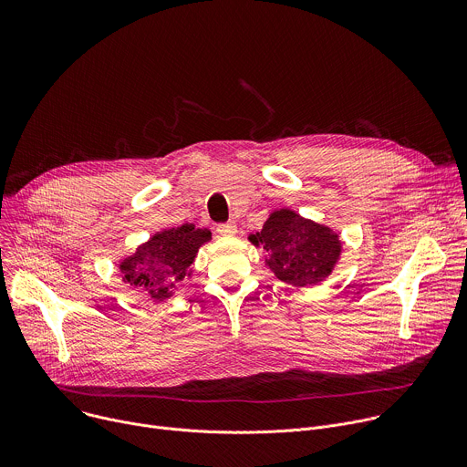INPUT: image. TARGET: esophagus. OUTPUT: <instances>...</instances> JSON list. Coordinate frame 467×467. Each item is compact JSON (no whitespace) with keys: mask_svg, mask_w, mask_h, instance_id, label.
Instances as JSON below:
<instances>
[{"mask_svg":"<svg viewBox=\"0 0 467 467\" xmlns=\"http://www.w3.org/2000/svg\"><path fill=\"white\" fill-rule=\"evenodd\" d=\"M216 231H218L222 236H233V234H236V223H234V222L220 223V225L216 227Z\"/></svg>","mask_w":467,"mask_h":467,"instance_id":"esophagus-1","label":"esophagus"}]
</instances>
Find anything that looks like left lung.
I'll return each instance as SVG.
<instances>
[{
	"mask_svg": "<svg viewBox=\"0 0 467 467\" xmlns=\"http://www.w3.org/2000/svg\"><path fill=\"white\" fill-rule=\"evenodd\" d=\"M249 240L268 251L274 274L294 286H312L323 281L340 254L338 236L328 227L303 220L292 211H277L262 231Z\"/></svg>",
	"mask_w": 467,
	"mask_h": 467,
	"instance_id": "obj_1",
	"label": "left lung"
}]
</instances>
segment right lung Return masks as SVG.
<instances>
[{
  "instance_id": "add662e5",
  "label": "right lung",
  "mask_w": 467,
  "mask_h": 467,
  "mask_svg": "<svg viewBox=\"0 0 467 467\" xmlns=\"http://www.w3.org/2000/svg\"><path fill=\"white\" fill-rule=\"evenodd\" d=\"M207 240H211V233L195 229L192 223L162 231L121 262L123 279L153 299H168L184 279L199 245Z\"/></svg>"
}]
</instances>
